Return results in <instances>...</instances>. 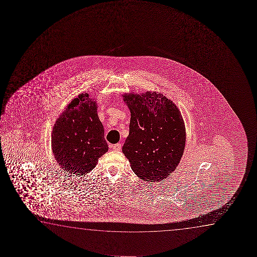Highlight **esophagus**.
<instances>
[{"mask_svg":"<svg viewBox=\"0 0 257 257\" xmlns=\"http://www.w3.org/2000/svg\"><path fill=\"white\" fill-rule=\"evenodd\" d=\"M111 148H112L114 151H120L121 148H122V145L120 144V143H117V144L113 145Z\"/></svg>","mask_w":257,"mask_h":257,"instance_id":"1","label":"esophagus"}]
</instances>
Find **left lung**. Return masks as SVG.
<instances>
[{
    "mask_svg": "<svg viewBox=\"0 0 257 257\" xmlns=\"http://www.w3.org/2000/svg\"><path fill=\"white\" fill-rule=\"evenodd\" d=\"M123 96L131 111L123 155L141 179H166L178 166L185 147V127L179 109L156 92Z\"/></svg>",
    "mask_w": 257,
    "mask_h": 257,
    "instance_id": "obj_1",
    "label": "left lung"
}]
</instances>
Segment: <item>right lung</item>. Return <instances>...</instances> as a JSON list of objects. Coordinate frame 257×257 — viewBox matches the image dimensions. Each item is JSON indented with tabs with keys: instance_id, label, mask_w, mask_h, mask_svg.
Returning a JSON list of instances; mask_svg holds the SVG:
<instances>
[{
	"instance_id": "1",
	"label": "right lung",
	"mask_w": 257,
	"mask_h": 257,
	"mask_svg": "<svg viewBox=\"0 0 257 257\" xmlns=\"http://www.w3.org/2000/svg\"><path fill=\"white\" fill-rule=\"evenodd\" d=\"M52 148L61 169L75 176L90 172L108 151L97 106L87 93L74 98L57 119Z\"/></svg>"
}]
</instances>
